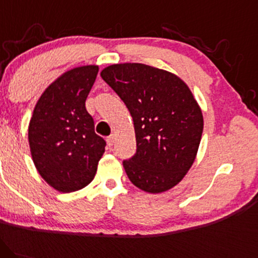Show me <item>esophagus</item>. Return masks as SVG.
I'll return each mask as SVG.
<instances>
[{
	"mask_svg": "<svg viewBox=\"0 0 258 258\" xmlns=\"http://www.w3.org/2000/svg\"><path fill=\"white\" fill-rule=\"evenodd\" d=\"M106 141H107V145H108V146H113V144L115 141V135L114 134L109 135V137L106 139Z\"/></svg>",
	"mask_w": 258,
	"mask_h": 258,
	"instance_id": "obj_1",
	"label": "esophagus"
}]
</instances>
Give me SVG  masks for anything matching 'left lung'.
I'll return each instance as SVG.
<instances>
[{
    "label": "left lung",
    "instance_id": "1",
    "mask_svg": "<svg viewBox=\"0 0 258 258\" xmlns=\"http://www.w3.org/2000/svg\"><path fill=\"white\" fill-rule=\"evenodd\" d=\"M101 77L134 121L137 153L123 162L130 181L150 194L172 189L191 168L204 130L189 86L178 75L143 63L108 66Z\"/></svg>",
    "mask_w": 258,
    "mask_h": 258
}]
</instances>
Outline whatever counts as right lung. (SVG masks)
<instances>
[{"label": "right lung", "mask_w": 258, "mask_h": 258, "mask_svg": "<svg viewBox=\"0 0 258 258\" xmlns=\"http://www.w3.org/2000/svg\"><path fill=\"white\" fill-rule=\"evenodd\" d=\"M98 66H82L59 75L34 108L28 139L37 172L60 192L83 189L94 179L106 141L95 133L85 101Z\"/></svg>", "instance_id": "add662e5"}]
</instances>
